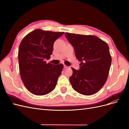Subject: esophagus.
<instances>
[{
	"mask_svg": "<svg viewBox=\"0 0 129 129\" xmlns=\"http://www.w3.org/2000/svg\"><path fill=\"white\" fill-rule=\"evenodd\" d=\"M64 68H68V66L64 64Z\"/></svg>",
	"mask_w": 129,
	"mask_h": 129,
	"instance_id": "34e87169",
	"label": "esophagus"
}]
</instances>
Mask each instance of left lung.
Segmentation results:
<instances>
[{
  "instance_id": "8db88e82",
  "label": "left lung",
  "mask_w": 129,
  "mask_h": 129,
  "mask_svg": "<svg viewBox=\"0 0 129 129\" xmlns=\"http://www.w3.org/2000/svg\"><path fill=\"white\" fill-rule=\"evenodd\" d=\"M81 62L79 71L72 68L69 81L73 88L83 95L98 92L106 82L111 63L108 44L95 36L66 33Z\"/></svg>"
}]
</instances>
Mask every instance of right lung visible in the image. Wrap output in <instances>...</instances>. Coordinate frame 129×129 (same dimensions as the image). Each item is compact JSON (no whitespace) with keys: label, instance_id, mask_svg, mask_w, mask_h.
Listing matches in <instances>:
<instances>
[{"label":"right lung","instance_id":"obj_1","mask_svg":"<svg viewBox=\"0 0 129 129\" xmlns=\"http://www.w3.org/2000/svg\"><path fill=\"white\" fill-rule=\"evenodd\" d=\"M64 32L37 29L26 36L19 45L18 60L21 79L33 94H48L55 89L63 64L46 63L52 54L53 44Z\"/></svg>","mask_w":129,"mask_h":129}]
</instances>
